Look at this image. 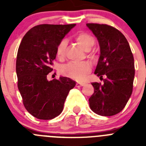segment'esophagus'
Here are the masks:
<instances>
[{
    "mask_svg": "<svg viewBox=\"0 0 146 146\" xmlns=\"http://www.w3.org/2000/svg\"><path fill=\"white\" fill-rule=\"evenodd\" d=\"M83 85H84L83 82H77V83H76V86H77V87H81V86H82Z\"/></svg>",
    "mask_w": 146,
    "mask_h": 146,
    "instance_id": "34e87169",
    "label": "esophagus"
}]
</instances>
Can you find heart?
<instances>
[{"mask_svg": "<svg viewBox=\"0 0 146 146\" xmlns=\"http://www.w3.org/2000/svg\"><path fill=\"white\" fill-rule=\"evenodd\" d=\"M74 38L86 50H89L95 43L94 37L86 32H80L74 35ZM67 45L66 39H62L56 47V55L59 58L64 56ZM91 69V66L87 62H69L62 67V74L74 80H82Z\"/></svg>", "mask_w": 146, "mask_h": 146, "instance_id": "obj_1", "label": "heart"}]
</instances>
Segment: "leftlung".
Masks as SVG:
<instances>
[{
  "instance_id": "8db88e82",
  "label": "left lung",
  "mask_w": 146,
  "mask_h": 146,
  "mask_svg": "<svg viewBox=\"0 0 146 146\" xmlns=\"http://www.w3.org/2000/svg\"><path fill=\"white\" fill-rule=\"evenodd\" d=\"M97 38L100 56L94 74L104 83L92 82L94 93L88 99L91 110L102 116L118 114L132 93L135 62L126 37L116 28L104 24L88 23Z\"/></svg>"
}]
</instances>
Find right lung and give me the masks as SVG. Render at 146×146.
<instances>
[{
    "label": "right lung",
    "mask_w": 146,
    "mask_h": 146,
    "mask_svg": "<svg viewBox=\"0 0 146 146\" xmlns=\"http://www.w3.org/2000/svg\"><path fill=\"white\" fill-rule=\"evenodd\" d=\"M75 24H42L29 30L18 49L16 61L17 86L23 104L35 118L50 120L61 113L64 102L75 81L69 77L49 81L56 47Z\"/></svg>",
    "instance_id": "1"
}]
</instances>
